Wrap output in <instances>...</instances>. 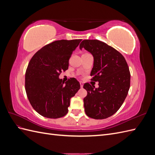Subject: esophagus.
<instances>
[{
  "label": "esophagus",
  "mask_w": 155,
  "mask_h": 155,
  "mask_svg": "<svg viewBox=\"0 0 155 155\" xmlns=\"http://www.w3.org/2000/svg\"><path fill=\"white\" fill-rule=\"evenodd\" d=\"M80 83V86H81V87L82 88L83 87V82H82V81H80L79 82Z\"/></svg>",
  "instance_id": "esophagus-1"
}]
</instances>
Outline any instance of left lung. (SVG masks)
I'll list each match as a JSON object with an SVG mask.
<instances>
[{
  "label": "left lung",
  "mask_w": 155,
  "mask_h": 155,
  "mask_svg": "<svg viewBox=\"0 0 155 155\" xmlns=\"http://www.w3.org/2000/svg\"><path fill=\"white\" fill-rule=\"evenodd\" d=\"M94 57L91 80L98 81V88L84 84L87 91L83 99L86 114L102 120L113 115L122 105L130 88V74L123 55L99 40H83L79 45Z\"/></svg>",
  "instance_id": "8db88e82"
}]
</instances>
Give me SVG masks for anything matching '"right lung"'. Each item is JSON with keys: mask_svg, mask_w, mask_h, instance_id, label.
Segmentation results:
<instances>
[{"mask_svg": "<svg viewBox=\"0 0 155 155\" xmlns=\"http://www.w3.org/2000/svg\"><path fill=\"white\" fill-rule=\"evenodd\" d=\"M81 39L58 40L45 45L33 55L25 74V90L31 105L48 118L67 114L70 98L80 88L76 78L64 82L59 79L68 68L72 51Z\"/></svg>", "mask_w": 155, "mask_h": 155, "instance_id": "1", "label": "right lung"}]
</instances>
